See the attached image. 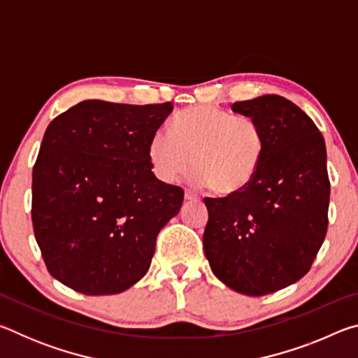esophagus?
I'll return each mask as SVG.
<instances>
[{
    "mask_svg": "<svg viewBox=\"0 0 358 358\" xmlns=\"http://www.w3.org/2000/svg\"><path fill=\"white\" fill-rule=\"evenodd\" d=\"M185 199L186 201H199V196L196 192H192V191H185Z\"/></svg>",
    "mask_w": 358,
    "mask_h": 358,
    "instance_id": "obj_1",
    "label": "esophagus"
}]
</instances>
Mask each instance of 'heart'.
Segmentation results:
<instances>
[{
  "mask_svg": "<svg viewBox=\"0 0 358 358\" xmlns=\"http://www.w3.org/2000/svg\"><path fill=\"white\" fill-rule=\"evenodd\" d=\"M266 138L257 120L215 106L180 112L171 132L150 138L148 157L157 178L172 183L194 166V180L217 194H235L251 183L262 164Z\"/></svg>",
  "mask_w": 358,
  "mask_h": 358,
  "instance_id": "heart-1",
  "label": "heart"
}]
</instances>
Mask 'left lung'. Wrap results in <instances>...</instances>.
I'll list each match as a JSON object with an SVG mask.
<instances>
[{
	"mask_svg": "<svg viewBox=\"0 0 358 358\" xmlns=\"http://www.w3.org/2000/svg\"><path fill=\"white\" fill-rule=\"evenodd\" d=\"M232 110L259 121L266 148L245 189L203 199V251L217 280L260 296L305 276L324 243L330 201L327 151L313 120L282 96L235 102Z\"/></svg>",
	"mask_w": 358,
	"mask_h": 358,
	"instance_id": "left-lung-1",
	"label": "left lung"
}]
</instances>
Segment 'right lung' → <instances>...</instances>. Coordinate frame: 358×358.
<instances>
[{
  "label": "right lung",
  "instance_id": "obj_1",
  "mask_svg": "<svg viewBox=\"0 0 358 358\" xmlns=\"http://www.w3.org/2000/svg\"><path fill=\"white\" fill-rule=\"evenodd\" d=\"M164 104L83 101L47 126L33 167L34 237L50 275L85 295L142 280L159 230L185 192L151 172L148 143Z\"/></svg>",
  "mask_w": 358,
  "mask_h": 358
}]
</instances>
